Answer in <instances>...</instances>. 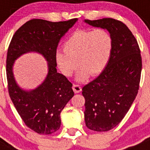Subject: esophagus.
Masks as SVG:
<instances>
[{
    "instance_id": "esophagus-1",
    "label": "esophagus",
    "mask_w": 150,
    "mask_h": 150,
    "mask_svg": "<svg viewBox=\"0 0 150 150\" xmlns=\"http://www.w3.org/2000/svg\"><path fill=\"white\" fill-rule=\"evenodd\" d=\"M72 90H74L75 93H80L81 91V87L79 85L73 84V86H72Z\"/></svg>"
}]
</instances>
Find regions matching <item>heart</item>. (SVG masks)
Listing matches in <instances>:
<instances>
[{
    "label": "heart",
    "mask_w": 150,
    "mask_h": 150,
    "mask_svg": "<svg viewBox=\"0 0 150 150\" xmlns=\"http://www.w3.org/2000/svg\"><path fill=\"white\" fill-rule=\"evenodd\" d=\"M112 48V36L106 30H78L65 42L63 52L57 51L55 62L66 77L72 76L78 66L76 79L83 81L89 75L96 76L103 71Z\"/></svg>",
    "instance_id": "1"
}]
</instances>
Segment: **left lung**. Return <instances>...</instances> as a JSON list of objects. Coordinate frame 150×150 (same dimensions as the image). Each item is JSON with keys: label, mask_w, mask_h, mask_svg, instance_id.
Listing matches in <instances>:
<instances>
[{"label": "left lung", "mask_w": 150, "mask_h": 150, "mask_svg": "<svg viewBox=\"0 0 150 150\" xmlns=\"http://www.w3.org/2000/svg\"><path fill=\"white\" fill-rule=\"evenodd\" d=\"M84 21L108 30L113 40L107 66L82 88L87 127L107 132L122 121L138 93L142 69L141 50L134 36L122 21L111 18Z\"/></svg>", "instance_id": "left-lung-1"}]
</instances>
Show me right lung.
I'll return each instance as SVG.
<instances>
[{
    "instance_id": "obj_1",
    "label": "right lung",
    "mask_w": 150,
    "mask_h": 150,
    "mask_svg": "<svg viewBox=\"0 0 150 150\" xmlns=\"http://www.w3.org/2000/svg\"><path fill=\"white\" fill-rule=\"evenodd\" d=\"M77 18L52 22L31 19L13 35L6 56L8 91L12 102L25 125L41 134H51L60 129V113L73 97L72 83L57 72L55 53L60 39L72 28ZM35 51L48 61L49 72L43 83L30 91L21 89L12 73L14 61L23 53Z\"/></svg>"
}]
</instances>
